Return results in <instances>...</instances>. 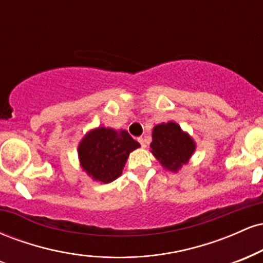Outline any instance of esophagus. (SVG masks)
Returning a JSON list of instances; mask_svg holds the SVG:
<instances>
[{
    "label": "esophagus",
    "instance_id": "esophagus-1",
    "mask_svg": "<svg viewBox=\"0 0 263 263\" xmlns=\"http://www.w3.org/2000/svg\"><path fill=\"white\" fill-rule=\"evenodd\" d=\"M138 142H140L142 147H146V146H147V142H146V140H144V138L140 137V138H138Z\"/></svg>",
    "mask_w": 263,
    "mask_h": 263
}]
</instances>
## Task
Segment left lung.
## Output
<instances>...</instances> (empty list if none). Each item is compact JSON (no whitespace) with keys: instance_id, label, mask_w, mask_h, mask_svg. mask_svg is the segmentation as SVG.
Masks as SVG:
<instances>
[{"instance_id":"1","label":"left lung","mask_w":263,"mask_h":263,"mask_svg":"<svg viewBox=\"0 0 263 263\" xmlns=\"http://www.w3.org/2000/svg\"><path fill=\"white\" fill-rule=\"evenodd\" d=\"M195 147L194 140L176 122L159 123L153 128L151 152L164 170L178 172L189 162Z\"/></svg>"}]
</instances>
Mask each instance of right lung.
Returning <instances> with one entry per match:
<instances>
[{
    "instance_id": "1",
    "label": "right lung",
    "mask_w": 263,
    "mask_h": 263,
    "mask_svg": "<svg viewBox=\"0 0 263 263\" xmlns=\"http://www.w3.org/2000/svg\"><path fill=\"white\" fill-rule=\"evenodd\" d=\"M140 146L125 129L98 127L84 136L78 155L87 176L106 184L121 176L129 153Z\"/></svg>"
}]
</instances>
